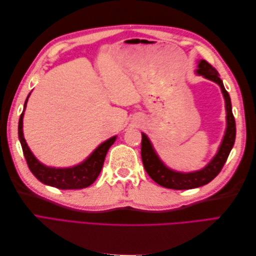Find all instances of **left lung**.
<instances>
[{"mask_svg":"<svg viewBox=\"0 0 256 256\" xmlns=\"http://www.w3.org/2000/svg\"><path fill=\"white\" fill-rule=\"evenodd\" d=\"M198 69L196 70L198 74L205 76L206 79L212 80L219 85L222 90V94L226 100V134L222 140V143L219 147L218 152L209 164L200 171L191 173H182L176 172L168 168L160 160L158 154L152 148V145L148 138L145 134H142V143H141V157L143 161V166L145 171L154 182L162 186L164 188L174 189V190H187L193 189L204 186L210 182L214 178L220 173L224 164H226L228 154L233 148L236 138V124L233 112H232V104L228 92L224 88L222 80L219 78V72L216 70L210 64L205 60H200L198 63Z\"/></svg>","mask_w":256,"mask_h":256,"instance_id":"1","label":"left lung"}]
</instances>
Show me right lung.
<instances>
[{
	"mask_svg": "<svg viewBox=\"0 0 256 256\" xmlns=\"http://www.w3.org/2000/svg\"><path fill=\"white\" fill-rule=\"evenodd\" d=\"M28 98L24 102L23 112L21 113L19 118L18 134L22 146L23 154H24L26 164L28 166V168L30 170V172L33 173V175L38 180H40L44 184L56 187L58 189L69 190L83 189L88 187V186H90L96 180V178L99 176L100 172H102L106 152L109 150L111 145L115 142L116 136H112L109 140H106L102 144H100L97 148L92 152V154L86 160L83 161L82 164L78 166L65 168H56L44 166L34 157V154L28 148L24 136H23V114H24Z\"/></svg>",
	"mask_w": 256,
	"mask_h": 256,
	"instance_id": "right-lung-1",
	"label": "right lung"
}]
</instances>
